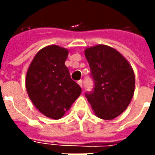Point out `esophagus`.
I'll use <instances>...</instances> for the list:
<instances>
[{
	"mask_svg": "<svg viewBox=\"0 0 155 155\" xmlns=\"http://www.w3.org/2000/svg\"><path fill=\"white\" fill-rule=\"evenodd\" d=\"M78 84H79V86H80L81 88H83V81L79 80L78 82Z\"/></svg>",
	"mask_w": 155,
	"mask_h": 155,
	"instance_id": "34e87169",
	"label": "esophagus"
}]
</instances>
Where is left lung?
<instances>
[{
    "mask_svg": "<svg viewBox=\"0 0 155 155\" xmlns=\"http://www.w3.org/2000/svg\"><path fill=\"white\" fill-rule=\"evenodd\" d=\"M84 55L91 71L95 87L86 93L95 115L113 120L128 108L135 85L134 70L119 51L106 45L87 47Z\"/></svg>",
    "mask_w": 155,
    "mask_h": 155,
    "instance_id": "left-lung-1",
    "label": "left lung"
}]
</instances>
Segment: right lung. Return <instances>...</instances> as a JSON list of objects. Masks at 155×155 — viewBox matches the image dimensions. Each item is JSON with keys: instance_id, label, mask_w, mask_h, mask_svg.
I'll return each mask as SVG.
<instances>
[{"instance_id": "1", "label": "right lung", "mask_w": 155, "mask_h": 155, "mask_svg": "<svg viewBox=\"0 0 155 155\" xmlns=\"http://www.w3.org/2000/svg\"><path fill=\"white\" fill-rule=\"evenodd\" d=\"M68 54L67 48L45 46L36 53L26 76V89L33 105L54 120L62 118L82 91L64 64Z\"/></svg>"}]
</instances>
